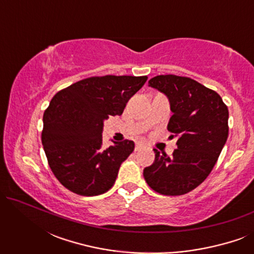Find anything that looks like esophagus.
Listing matches in <instances>:
<instances>
[{
  "instance_id": "obj_1",
  "label": "esophagus",
  "mask_w": 254,
  "mask_h": 254,
  "mask_svg": "<svg viewBox=\"0 0 254 254\" xmlns=\"http://www.w3.org/2000/svg\"><path fill=\"white\" fill-rule=\"evenodd\" d=\"M144 147V144L142 143V142H137L136 143V145H135V151H137V150H140V149H142Z\"/></svg>"
}]
</instances>
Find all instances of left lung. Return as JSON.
<instances>
[{"label": "left lung", "mask_w": 254, "mask_h": 254, "mask_svg": "<svg viewBox=\"0 0 254 254\" xmlns=\"http://www.w3.org/2000/svg\"><path fill=\"white\" fill-rule=\"evenodd\" d=\"M149 86L168 97L173 113L168 130L177 138L172 156L155 151L145 182L163 195H183L209 176L227 142L229 111L217 92L189 77L159 75Z\"/></svg>", "instance_id": "left-lung-1"}]
</instances>
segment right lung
Here are the masks:
<instances>
[{"mask_svg":"<svg viewBox=\"0 0 254 254\" xmlns=\"http://www.w3.org/2000/svg\"><path fill=\"white\" fill-rule=\"evenodd\" d=\"M147 76L90 77L59 91L44 113L41 133L52 172L71 192L95 196L109 190L134 142L103 148L104 121L121 116L126 104L147 82Z\"/></svg>","mask_w":254,"mask_h":254,"instance_id":"add662e5","label":"right lung"}]
</instances>
